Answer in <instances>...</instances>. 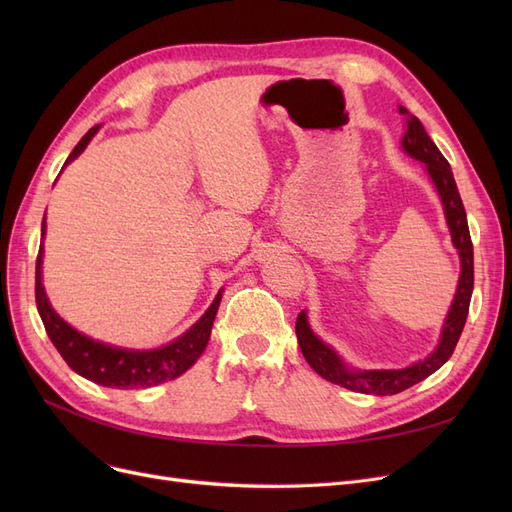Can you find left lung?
Instances as JSON below:
<instances>
[{
    "label": "left lung",
    "instance_id": "1",
    "mask_svg": "<svg viewBox=\"0 0 512 512\" xmlns=\"http://www.w3.org/2000/svg\"><path fill=\"white\" fill-rule=\"evenodd\" d=\"M399 113L408 117L406 119L408 128L404 138H401V147H404L408 156L427 166V173L433 185H436L442 207H444L446 224H448V230H451L453 245L459 252L461 275H459L453 305L448 309V316L444 320L440 344L427 356V359L416 361L404 369H369V371L350 369L342 359H339L337 352L331 346L324 344L322 339H318L314 331L309 329L307 314L305 312L299 314L297 339L309 367H312L324 380L344 386V389H350L354 393H365V395H395V393L406 391L416 382L431 376L433 371H438L448 359H451V354L461 337L463 324H466V318H468L472 288H474L472 239H470L466 209H463L457 183L453 179V170L448 166L440 149L433 145L429 134L423 128V123L414 115H410L408 108L404 106H399Z\"/></svg>",
    "mask_w": 512,
    "mask_h": 512
}]
</instances>
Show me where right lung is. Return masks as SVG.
<instances>
[{"instance_id": "right-lung-1", "label": "right lung", "mask_w": 512, "mask_h": 512, "mask_svg": "<svg viewBox=\"0 0 512 512\" xmlns=\"http://www.w3.org/2000/svg\"><path fill=\"white\" fill-rule=\"evenodd\" d=\"M100 130V126L91 128L81 141L72 149L66 164L81 156V151L89 145L91 138ZM44 220H42V237H44ZM42 247L36 258V305L38 314L44 322L46 335L51 337L57 352L64 356V361L74 369L76 374L102 384L113 386V389H147L166 380L179 378L183 371H188L198 356L205 352L215 314L222 301V290L213 299L207 312L198 318L194 327H190L175 342H170L156 350H130V348H115L91 339L70 324L59 318V314L51 307L46 292L42 286Z\"/></svg>"}]
</instances>
